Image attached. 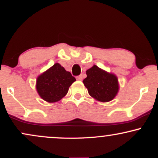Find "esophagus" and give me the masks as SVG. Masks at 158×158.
Instances as JSON below:
<instances>
[{
    "label": "esophagus",
    "mask_w": 158,
    "mask_h": 158,
    "mask_svg": "<svg viewBox=\"0 0 158 158\" xmlns=\"http://www.w3.org/2000/svg\"><path fill=\"white\" fill-rule=\"evenodd\" d=\"M82 75H80V76H78V77H77V80H79V81H81L82 80Z\"/></svg>",
    "instance_id": "1"
}]
</instances>
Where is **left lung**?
Returning <instances> with one entry per match:
<instances>
[{
	"label": "left lung",
	"mask_w": 158,
	"mask_h": 158,
	"mask_svg": "<svg viewBox=\"0 0 158 158\" xmlns=\"http://www.w3.org/2000/svg\"><path fill=\"white\" fill-rule=\"evenodd\" d=\"M86 74L83 83L90 97L99 102H108L117 96L119 86L115 74L108 73L95 64L87 70Z\"/></svg>",
	"instance_id": "8db88e82"
}]
</instances>
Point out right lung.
<instances>
[{
	"instance_id": "right-lung-1",
	"label": "right lung",
	"mask_w": 158,
	"mask_h": 158,
	"mask_svg": "<svg viewBox=\"0 0 158 158\" xmlns=\"http://www.w3.org/2000/svg\"><path fill=\"white\" fill-rule=\"evenodd\" d=\"M76 79L59 63L54 64L36 79L35 88L40 97L48 102H56L68 94Z\"/></svg>"
}]
</instances>
